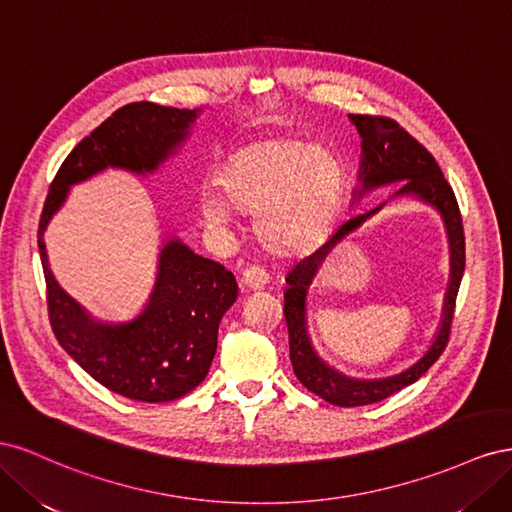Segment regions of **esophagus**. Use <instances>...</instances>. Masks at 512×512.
I'll list each match as a JSON object with an SVG mask.
<instances>
[{
    "instance_id": "obj_1",
    "label": "esophagus",
    "mask_w": 512,
    "mask_h": 512,
    "mask_svg": "<svg viewBox=\"0 0 512 512\" xmlns=\"http://www.w3.org/2000/svg\"><path fill=\"white\" fill-rule=\"evenodd\" d=\"M267 282H269L267 271L256 267V265L243 269V273H241V284H243L247 290H262V288L267 286Z\"/></svg>"
}]
</instances>
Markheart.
<instances>
[{
    "label": "heart",
    "mask_w": 512,
    "mask_h": 512,
    "mask_svg": "<svg viewBox=\"0 0 512 512\" xmlns=\"http://www.w3.org/2000/svg\"><path fill=\"white\" fill-rule=\"evenodd\" d=\"M218 185L222 196L205 192L198 203L207 224H228L232 211L250 215L271 254L301 258L331 235L342 205L344 168L327 145L267 134L228 153Z\"/></svg>",
    "instance_id": "1"
}]
</instances>
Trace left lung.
Segmentation results:
<instances>
[{
  "instance_id": "8db88e82",
  "label": "left lung",
  "mask_w": 512,
  "mask_h": 512,
  "mask_svg": "<svg viewBox=\"0 0 512 512\" xmlns=\"http://www.w3.org/2000/svg\"><path fill=\"white\" fill-rule=\"evenodd\" d=\"M350 121L361 134V168H359V188L354 190V198H361L365 192L380 188V185L401 183V188L393 196H412L431 205L440 211L446 235H448V250H451V275H448V288L444 294L442 320L440 329L433 337L429 350L408 369L399 371L389 378H374L361 380L344 376L342 371L333 369L324 363L318 352L312 346V339L307 335V292L312 286L322 262L327 260L333 247L342 243L352 230L359 228L367 218L378 213L382 205L367 213H359L339 226L329 241L314 254L303 258L286 277V292H284V316L290 337V363L294 376L305 386L307 391L316 393L324 401H329L339 408H354L376 404L393 393L406 389L412 382L421 378L425 371L438 361V356L444 352L451 335V322L455 314V301L459 284L466 269V237H463V224L457 198L451 185L444 179L438 162L433 160L431 153L410 136L397 121L389 117H374V115H348Z\"/></svg>"
}]
</instances>
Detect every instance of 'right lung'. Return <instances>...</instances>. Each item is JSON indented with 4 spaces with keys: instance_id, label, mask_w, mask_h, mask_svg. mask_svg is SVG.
Wrapping results in <instances>:
<instances>
[{
    "instance_id": "right-lung-1",
    "label": "right lung",
    "mask_w": 512,
    "mask_h": 512,
    "mask_svg": "<svg viewBox=\"0 0 512 512\" xmlns=\"http://www.w3.org/2000/svg\"><path fill=\"white\" fill-rule=\"evenodd\" d=\"M196 117V108L153 102L121 106L61 164L38 228L46 303L57 342L108 391L147 404L179 399L205 380L218 348L220 320L237 301L235 275L170 239L160 252L156 284L143 312L130 322H100L55 282L44 230L66 203L70 185L108 166L136 175L153 173L185 143Z\"/></svg>"
}]
</instances>
